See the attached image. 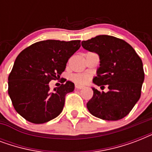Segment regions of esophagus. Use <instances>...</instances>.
Masks as SVG:
<instances>
[{"label": "esophagus", "instance_id": "obj_1", "mask_svg": "<svg viewBox=\"0 0 152 152\" xmlns=\"http://www.w3.org/2000/svg\"><path fill=\"white\" fill-rule=\"evenodd\" d=\"M75 88H76V89L80 90V89H82V88H83V86L80 85V84H76V85H75Z\"/></svg>", "mask_w": 152, "mask_h": 152}]
</instances>
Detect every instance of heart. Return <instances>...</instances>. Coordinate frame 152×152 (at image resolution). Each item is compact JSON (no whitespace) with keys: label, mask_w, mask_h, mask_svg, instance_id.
<instances>
[{"label":"heart","mask_w":152,"mask_h":152,"mask_svg":"<svg viewBox=\"0 0 152 152\" xmlns=\"http://www.w3.org/2000/svg\"><path fill=\"white\" fill-rule=\"evenodd\" d=\"M72 79L76 83L83 84V83H88L90 80V76L86 73H79L75 74L72 76Z\"/></svg>","instance_id":"heart-1"}]
</instances>
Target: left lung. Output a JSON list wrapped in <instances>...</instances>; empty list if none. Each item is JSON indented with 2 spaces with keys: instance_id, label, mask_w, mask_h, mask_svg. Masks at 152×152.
<instances>
[{
  "instance_id": "1",
  "label": "left lung",
  "mask_w": 152,
  "mask_h": 152,
  "mask_svg": "<svg viewBox=\"0 0 152 152\" xmlns=\"http://www.w3.org/2000/svg\"><path fill=\"white\" fill-rule=\"evenodd\" d=\"M81 44L83 49L99 57V67L93 83L107 85L109 89L107 92H100L92 87L94 94L87 108L102 120L125 118L140 98L144 80L140 57L126 42L110 35H98Z\"/></svg>"
}]
</instances>
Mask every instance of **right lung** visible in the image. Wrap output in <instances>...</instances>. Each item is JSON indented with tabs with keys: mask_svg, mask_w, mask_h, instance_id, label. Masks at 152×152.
<instances>
[{
	"mask_svg": "<svg viewBox=\"0 0 152 152\" xmlns=\"http://www.w3.org/2000/svg\"><path fill=\"white\" fill-rule=\"evenodd\" d=\"M80 47V40H46L18 55L8 76V95L20 115L30 122L42 124L61 113L65 95L73 91L75 85L66 81L51 92L49 83L60 77Z\"/></svg>",
	"mask_w": 152,
	"mask_h": 152,
	"instance_id": "add662e5",
	"label": "right lung"
}]
</instances>
